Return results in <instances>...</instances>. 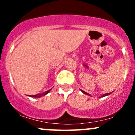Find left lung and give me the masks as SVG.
Returning a JSON list of instances; mask_svg holds the SVG:
<instances>
[{
	"label": "left lung",
	"instance_id": "left-lung-1",
	"mask_svg": "<svg viewBox=\"0 0 135 135\" xmlns=\"http://www.w3.org/2000/svg\"><path fill=\"white\" fill-rule=\"evenodd\" d=\"M81 91L83 93L85 94V95H89V94H88V93H86V92L84 91H83V90H81ZM110 93H106V94H104V95H102V96H101V97H105V96H107V95H109Z\"/></svg>",
	"mask_w": 135,
	"mask_h": 135
}]
</instances>
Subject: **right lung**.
I'll return each mask as SVG.
<instances>
[{
    "label": "right lung",
    "instance_id": "obj_1",
    "mask_svg": "<svg viewBox=\"0 0 135 135\" xmlns=\"http://www.w3.org/2000/svg\"><path fill=\"white\" fill-rule=\"evenodd\" d=\"M50 90H51V89H50V90L47 91H46V92H44L43 93H38V94H36V95H30V97H40L44 96V95H46V94L48 93L50 91Z\"/></svg>",
    "mask_w": 135,
    "mask_h": 135
}]
</instances>
